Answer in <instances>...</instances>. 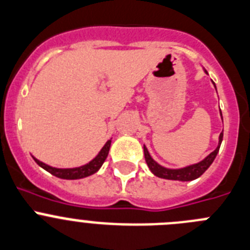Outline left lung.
Returning <instances> with one entry per match:
<instances>
[{"mask_svg":"<svg viewBox=\"0 0 250 250\" xmlns=\"http://www.w3.org/2000/svg\"><path fill=\"white\" fill-rule=\"evenodd\" d=\"M203 71L206 72L207 75H208V72L203 68ZM214 84V82H213ZM215 87V84H214ZM217 89V88H215ZM220 117H222V112H220ZM222 121H223V117H222ZM222 141H223V132L219 134V141H218V146L214 150H213L210 154L206 157L204 159H202L201 162H198V163L194 164H189V166H186V167L182 168H167L163 167L158 162H156L154 159L152 158V156L148 152L147 147L143 146V150H145V158H146V163H147L148 168L150 169V172L153 173L154 175L159 177V178L163 179H169V181H179V182H190L194 181V179L199 178L209 167H210V164L213 163V161L217 157L218 152H219L220 145H222Z\"/></svg>","mask_w":250,"mask_h":250,"instance_id":"left-lung-1","label":"left lung"}]
</instances>
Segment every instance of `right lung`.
<instances>
[{"label":"right lung","mask_w":250,"mask_h":250,"mask_svg":"<svg viewBox=\"0 0 250 250\" xmlns=\"http://www.w3.org/2000/svg\"><path fill=\"white\" fill-rule=\"evenodd\" d=\"M111 142L112 138L109 141L105 142V145L103 146L102 149L98 152V154L92 159L91 162H88L84 166H81V167H76V168H56V167H51L48 164L43 163V162L38 161L37 158L32 157L35 159L36 163L40 166L41 168H43L44 170H47L48 173L53 174L55 177H58V178L62 179H81V178H86L88 175L94 174L96 172H98L101 167H102V164L104 163L105 158L108 156L109 148H111Z\"/></svg>","instance_id":"add662e5"}]
</instances>
